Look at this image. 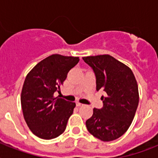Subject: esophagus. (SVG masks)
Wrapping results in <instances>:
<instances>
[{
  "label": "esophagus",
  "instance_id": "obj_1",
  "mask_svg": "<svg viewBox=\"0 0 158 158\" xmlns=\"http://www.w3.org/2000/svg\"><path fill=\"white\" fill-rule=\"evenodd\" d=\"M76 105L77 106V107H81V106H83V104H82L81 103H80V102H77Z\"/></svg>",
  "mask_w": 158,
  "mask_h": 158
}]
</instances>
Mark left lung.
Listing matches in <instances>:
<instances>
[{
    "label": "left lung",
    "instance_id": "8db88e82",
    "mask_svg": "<svg viewBox=\"0 0 158 158\" xmlns=\"http://www.w3.org/2000/svg\"><path fill=\"white\" fill-rule=\"evenodd\" d=\"M83 60L93 69L96 90H103L106 94L101 96L103 107L93 109L86 127L103 142L115 140L131 126L139 105L135 75L129 67L109 54L84 57Z\"/></svg>",
    "mask_w": 158,
    "mask_h": 158
}]
</instances>
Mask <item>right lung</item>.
I'll use <instances>...</instances> for the list:
<instances>
[{
  "label": "right lung",
  "instance_id": "1",
  "mask_svg": "<svg viewBox=\"0 0 158 158\" xmlns=\"http://www.w3.org/2000/svg\"><path fill=\"white\" fill-rule=\"evenodd\" d=\"M78 57L52 54L28 73L21 92L23 118L32 133L40 139H52L65 131L76 104L54 97L67 73L79 62Z\"/></svg>",
  "mask_w": 158,
  "mask_h": 158
}]
</instances>
